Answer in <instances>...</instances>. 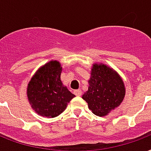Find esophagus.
<instances>
[{
	"instance_id": "esophagus-1",
	"label": "esophagus",
	"mask_w": 151,
	"mask_h": 151,
	"mask_svg": "<svg viewBox=\"0 0 151 151\" xmlns=\"http://www.w3.org/2000/svg\"><path fill=\"white\" fill-rule=\"evenodd\" d=\"M74 94L76 95V96H81L82 95V91L80 89H78V90H76L74 91Z\"/></svg>"
}]
</instances>
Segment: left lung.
Wrapping results in <instances>:
<instances>
[{
    "mask_svg": "<svg viewBox=\"0 0 151 151\" xmlns=\"http://www.w3.org/2000/svg\"><path fill=\"white\" fill-rule=\"evenodd\" d=\"M89 85L83 99L87 102L92 113L99 116L107 115L120 106L125 95L122 79L105 65H94Z\"/></svg>",
    "mask_w": 151,
    "mask_h": 151,
    "instance_id": "left-lung-1",
    "label": "left lung"
}]
</instances>
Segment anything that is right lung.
I'll return each instance as SVG.
<instances>
[{
	"label": "right lung",
	"instance_id": "right-lung-1",
	"mask_svg": "<svg viewBox=\"0 0 151 151\" xmlns=\"http://www.w3.org/2000/svg\"><path fill=\"white\" fill-rule=\"evenodd\" d=\"M62 68L58 61H50L32 77L27 86L31 107L38 114L51 118L63 113L75 97L60 81Z\"/></svg>",
	"mask_w": 151,
	"mask_h": 151
}]
</instances>
